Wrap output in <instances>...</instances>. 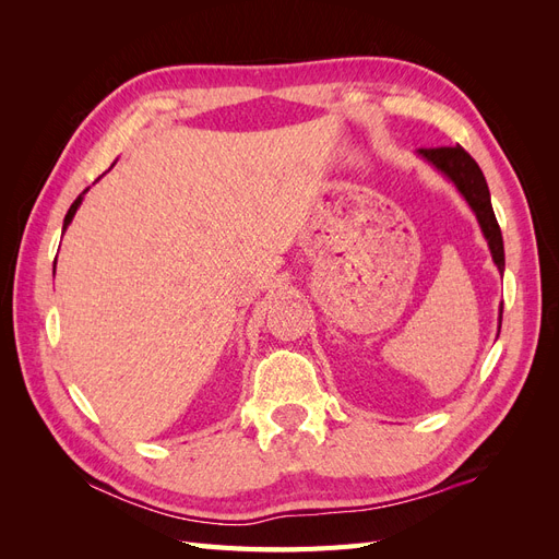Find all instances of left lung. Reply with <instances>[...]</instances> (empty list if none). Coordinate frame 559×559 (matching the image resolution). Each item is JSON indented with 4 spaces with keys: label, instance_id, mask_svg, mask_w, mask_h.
I'll return each instance as SVG.
<instances>
[{
    "label": "left lung",
    "instance_id": "8db88e82",
    "mask_svg": "<svg viewBox=\"0 0 559 559\" xmlns=\"http://www.w3.org/2000/svg\"><path fill=\"white\" fill-rule=\"evenodd\" d=\"M417 154L429 165H433L443 177H448L456 186V191H460L462 198L468 202V207L478 218L480 230H483L487 247H489V253H492V261L499 267V273H503L506 259H503L501 228L497 224L492 200H489L487 181L483 177V170L478 167V163L473 160L462 146L419 148ZM499 329H501V310H499Z\"/></svg>",
    "mask_w": 559,
    "mask_h": 559
}]
</instances>
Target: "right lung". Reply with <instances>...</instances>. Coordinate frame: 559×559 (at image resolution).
Segmentation results:
<instances>
[{
  "label": "right lung",
  "mask_w": 559,
  "mask_h": 559,
  "mask_svg": "<svg viewBox=\"0 0 559 559\" xmlns=\"http://www.w3.org/2000/svg\"><path fill=\"white\" fill-rule=\"evenodd\" d=\"M88 193V189L86 191H83L74 202H72V207H70V212H67L64 214V224H62V233L67 230V226H70L72 224V218H74V214H76V210H79V205H81V202H83V195H86Z\"/></svg>",
  "instance_id": "1"
}]
</instances>
